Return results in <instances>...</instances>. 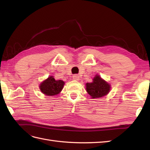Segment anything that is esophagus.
Instances as JSON below:
<instances>
[{
  "label": "esophagus",
  "mask_w": 150,
  "mask_h": 150,
  "mask_svg": "<svg viewBox=\"0 0 150 150\" xmlns=\"http://www.w3.org/2000/svg\"><path fill=\"white\" fill-rule=\"evenodd\" d=\"M72 78L74 80L78 81L79 79V76H78V74H74L73 76H72Z\"/></svg>",
  "instance_id": "34e87169"
}]
</instances>
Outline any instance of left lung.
Returning a JSON list of instances; mask_svg holds the SVG:
<instances>
[{"label":"left lung","mask_w":150,"mask_h":150,"mask_svg":"<svg viewBox=\"0 0 150 150\" xmlns=\"http://www.w3.org/2000/svg\"><path fill=\"white\" fill-rule=\"evenodd\" d=\"M86 87L88 93L93 99L106 96L111 89L110 84L98 74L95 76L92 83H86Z\"/></svg>","instance_id":"left-lung-1"}]
</instances>
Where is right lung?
<instances>
[{
	"mask_svg": "<svg viewBox=\"0 0 150 150\" xmlns=\"http://www.w3.org/2000/svg\"><path fill=\"white\" fill-rule=\"evenodd\" d=\"M64 82L62 80H56L53 76H50L40 83L39 88L41 92L46 96H52L60 93Z\"/></svg>",
	"mask_w": 150,
	"mask_h": 150,
	"instance_id": "1",
	"label": "right lung"
}]
</instances>
